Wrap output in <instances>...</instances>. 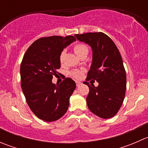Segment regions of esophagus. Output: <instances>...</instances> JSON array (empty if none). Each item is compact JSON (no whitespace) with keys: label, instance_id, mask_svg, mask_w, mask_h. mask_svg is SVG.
Wrapping results in <instances>:
<instances>
[{"label":"esophagus","instance_id":"obj_1","mask_svg":"<svg viewBox=\"0 0 148 148\" xmlns=\"http://www.w3.org/2000/svg\"><path fill=\"white\" fill-rule=\"evenodd\" d=\"M76 84H77V86H81L82 84V83L81 82L77 81V82H76Z\"/></svg>","mask_w":148,"mask_h":148}]
</instances>
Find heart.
Listing matches in <instances>:
<instances>
[{"label":"heart","mask_w":148,"mask_h":148,"mask_svg":"<svg viewBox=\"0 0 148 148\" xmlns=\"http://www.w3.org/2000/svg\"><path fill=\"white\" fill-rule=\"evenodd\" d=\"M74 51L79 56L84 52H88V47L84 44H77L74 46ZM65 56V51H62L59 55V60L61 62H63ZM83 70L74 69L69 72V75L74 79H79L82 77Z\"/></svg>","instance_id":"1"}]
</instances>
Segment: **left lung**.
<instances>
[{"label": "left lung", "instance_id": "left-lung-1", "mask_svg": "<svg viewBox=\"0 0 148 148\" xmlns=\"http://www.w3.org/2000/svg\"><path fill=\"white\" fill-rule=\"evenodd\" d=\"M74 36L92 49V63L84 82L89 88L88 108L101 118H111L120 109L126 91V72L120 51L112 40L102 32ZM91 79L96 80L99 85L91 86L88 82Z\"/></svg>", "mask_w": 148, "mask_h": 148}]
</instances>
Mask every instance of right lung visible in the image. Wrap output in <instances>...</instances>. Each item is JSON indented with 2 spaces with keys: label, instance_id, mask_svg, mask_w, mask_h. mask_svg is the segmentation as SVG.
<instances>
[{
  "label": "right lung",
  "instance_id": "1",
  "mask_svg": "<svg viewBox=\"0 0 148 148\" xmlns=\"http://www.w3.org/2000/svg\"><path fill=\"white\" fill-rule=\"evenodd\" d=\"M74 41L73 36L38 38L28 47L21 64V85L26 102L34 114L46 122L59 120L66 112L76 88L71 78L59 84L51 82L60 69L61 52Z\"/></svg>",
  "mask_w": 148,
  "mask_h": 148
}]
</instances>
